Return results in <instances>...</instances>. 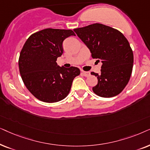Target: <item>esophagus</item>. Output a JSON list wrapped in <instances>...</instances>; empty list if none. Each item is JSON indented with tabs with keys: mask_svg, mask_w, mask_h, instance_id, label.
I'll use <instances>...</instances> for the list:
<instances>
[{
	"mask_svg": "<svg viewBox=\"0 0 150 150\" xmlns=\"http://www.w3.org/2000/svg\"><path fill=\"white\" fill-rule=\"evenodd\" d=\"M81 74L85 77H88L90 75V73L88 71H81Z\"/></svg>",
	"mask_w": 150,
	"mask_h": 150,
	"instance_id": "esophagus-1",
	"label": "esophagus"
}]
</instances>
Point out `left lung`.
Wrapping results in <instances>:
<instances>
[{
  "mask_svg": "<svg viewBox=\"0 0 150 150\" xmlns=\"http://www.w3.org/2000/svg\"><path fill=\"white\" fill-rule=\"evenodd\" d=\"M86 45L93 58L102 62L98 83L93 88L96 95L112 97L119 95L128 83L132 71L134 55L122 33L102 24L95 23L74 29Z\"/></svg>",
  "mask_w": 150,
  "mask_h": 150,
  "instance_id": "obj_1",
  "label": "left lung"
}]
</instances>
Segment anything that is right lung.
Segmentation results:
<instances>
[{
    "instance_id": "add662e5",
    "label": "right lung",
    "mask_w": 150,
    "mask_h": 150,
    "mask_svg": "<svg viewBox=\"0 0 150 150\" xmlns=\"http://www.w3.org/2000/svg\"><path fill=\"white\" fill-rule=\"evenodd\" d=\"M72 30L45 29L30 35L19 57L18 66L25 86L39 100L55 103L69 93L78 68L60 67L56 62L63 53L62 43Z\"/></svg>"
}]
</instances>
